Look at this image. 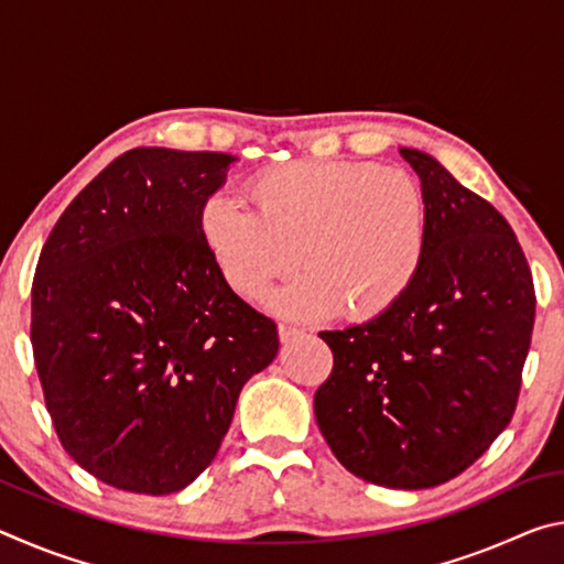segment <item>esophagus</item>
I'll return each instance as SVG.
<instances>
[{"instance_id": "1", "label": "esophagus", "mask_w": 564, "mask_h": 564, "mask_svg": "<svg viewBox=\"0 0 564 564\" xmlns=\"http://www.w3.org/2000/svg\"><path fill=\"white\" fill-rule=\"evenodd\" d=\"M301 336H303L301 328L285 326V323H281V326H279V338H281V343H293V340H299Z\"/></svg>"}]
</instances>
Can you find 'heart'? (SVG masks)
Masks as SVG:
<instances>
[{
    "label": "heart",
    "instance_id": "b5f03b06",
    "mask_svg": "<svg viewBox=\"0 0 564 564\" xmlns=\"http://www.w3.org/2000/svg\"><path fill=\"white\" fill-rule=\"evenodd\" d=\"M248 198L253 208L206 196L198 236L243 299H259L299 259L308 265L265 301L285 318L321 321L343 308L350 321L380 318L423 269L431 218L423 188L403 169L289 161L248 181Z\"/></svg>",
    "mask_w": 564,
    "mask_h": 564
}]
</instances>
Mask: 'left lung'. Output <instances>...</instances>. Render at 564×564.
<instances>
[{"instance_id": "left-lung-1", "label": "left lung", "mask_w": 564, "mask_h": 564, "mask_svg": "<svg viewBox=\"0 0 564 564\" xmlns=\"http://www.w3.org/2000/svg\"><path fill=\"white\" fill-rule=\"evenodd\" d=\"M400 156L427 202L423 269L380 318L321 333L333 373L313 410L346 470L383 488L423 490L467 470L508 427L534 285L498 208L425 151Z\"/></svg>"}]
</instances>
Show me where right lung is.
<instances>
[{
  "instance_id": "right-lung-1",
  "label": "right lung",
  "mask_w": 564,
  "mask_h": 564,
  "mask_svg": "<svg viewBox=\"0 0 564 564\" xmlns=\"http://www.w3.org/2000/svg\"><path fill=\"white\" fill-rule=\"evenodd\" d=\"M236 156L131 149L54 224L32 283V348L64 451L111 488L169 495L221 447L279 330L228 289L198 208Z\"/></svg>"
}]
</instances>
